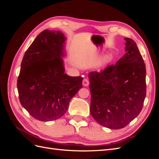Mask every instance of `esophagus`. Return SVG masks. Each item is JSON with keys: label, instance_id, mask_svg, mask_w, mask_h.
<instances>
[{"label": "esophagus", "instance_id": "esophagus-1", "mask_svg": "<svg viewBox=\"0 0 159 159\" xmlns=\"http://www.w3.org/2000/svg\"><path fill=\"white\" fill-rule=\"evenodd\" d=\"M89 84V81L88 79H84L83 80V85L85 86V87H86V86H88Z\"/></svg>", "mask_w": 159, "mask_h": 159}]
</instances>
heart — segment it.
Instances as JSON below:
<instances>
[{"instance_id": "b5f03b06", "label": "heart", "mask_w": 159, "mask_h": 159, "mask_svg": "<svg viewBox=\"0 0 159 159\" xmlns=\"http://www.w3.org/2000/svg\"><path fill=\"white\" fill-rule=\"evenodd\" d=\"M113 60V56L111 53H107V54H105L104 56H103L102 58H101L99 61V64L102 65L107 64L109 62H111Z\"/></svg>"}]
</instances>
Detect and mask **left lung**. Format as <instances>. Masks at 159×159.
Instances as JSON below:
<instances>
[{"label": "left lung", "instance_id": "1", "mask_svg": "<svg viewBox=\"0 0 159 159\" xmlns=\"http://www.w3.org/2000/svg\"><path fill=\"white\" fill-rule=\"evenodd\" d=\"M125 52L115 65L88 74L90 113L99 125L119 129L137 117L146 97V68L138 47L125 38Z\"/></svg>", "mask_w": 159, "mask_h": 159}]
</instances>
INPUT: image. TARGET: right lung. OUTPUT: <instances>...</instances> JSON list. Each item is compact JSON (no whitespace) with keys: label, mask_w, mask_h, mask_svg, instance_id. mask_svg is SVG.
<instances>
[{"label":"right lung","mask_w":159,"mask_h":159,"mask_svg":"<svg viewBox=\"0 0 159 159\" xmlns=\"http://www.w3.org/2000/svg\"><path fill=\"white\" fill-rule=\"evenodd\" d=\"M66 41L61 31L45 30L23 57L17 81L19 99L39 121H54L63 116L71 99L82 88L81 76L65 74Z\"/></svg>","instance_id":"1"}]
</instances>
